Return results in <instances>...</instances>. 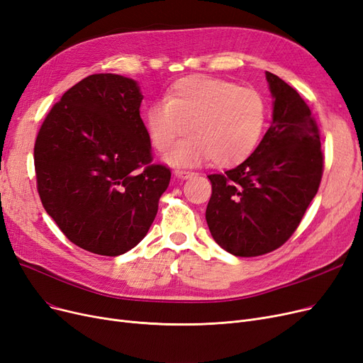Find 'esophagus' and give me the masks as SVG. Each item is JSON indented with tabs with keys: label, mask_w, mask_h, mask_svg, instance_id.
<instances>
[{
	"label": "esophagus",
	"mask_w": 363,
	"mask_h": 363,
	"mask_svg": "<svg viewBox=\"0 0 363 363\" xmlns=\"http://www.w3.org/2000/svg\"><path fill=\"white\" fill-rule=\"evenodd\" d=\"M193 172H190V170H182V169H177L174 170V177L177 178H179V179H189L190 177H193Z\"/></svg>",
	"instance_id": "obj_1"
}]
</instances>
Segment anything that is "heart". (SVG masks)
<instances>
[{"label":"heart","mask_w":363,"mask_h":363,"mask_svg":"<svg viewBox=\"0 0 363 363\" xmlns=\"http://www.w3.org/2000/svg\"><path fill=\"white\" fill-rule=\"evenodd\" d=\"M266 118V101L260 92L196 74L177 80L166 100L147 106L145 127L157 150L166 151L190 125L191 136L164 155L167 164L190 167L212 160L225 167L240 163L256 150Z\"/></svg>","instance_id":"b5f03b06"}]
</instances>
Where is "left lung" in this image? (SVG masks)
Segmentation results:
<instances>
[{
    "mask_svg": "<svg viewBox=\"0 0 363 363\" xmlns=\"http://www.w3.org/2000/svg\"><path fill=\"white\" fill-rule=\"evenodd\" d=\"M272 121L254 152L223 174H209L206 223L213 240L239 257L283 245L298 229L323 174L320 134L310 107L283 79L266 72Z\"/></svg>",
    "mask_w": 363,
    "mask_h": 363,
    "instance_id": "8db88e82",
    "label": "left lung"
}]
</instances>
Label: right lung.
<instances>
[{
  "mask_svg": "<svg viewBox=\"0 0 363 363\" xmlns=\"http://www.w3.org/2000/svg\"><path fill=\"white\" fill-rule=\"evenodd\" d=\"M134 79L91 74L52 107L34 146L46 212L80 248L121 256L146 236L170 170L151 164Z\"/></svg>",
  "mask_w": 363,
  "mask_h": 363,
  "instance_id": "right-lung-1",
  "label": "right lung"
}]
</instances>
